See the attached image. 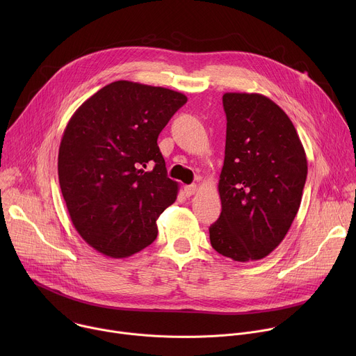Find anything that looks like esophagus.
<instances>
[{"label": "esophagus", "mask_w": 356, "mask_h": 356, "mask_svg": "<svg viewBox=\"0 0 356 356\" xmlns=\"http://www.w3.org/2000/svg\"><path fill=\"white\" fill-rule=\"evenodd\" d=\"M197 190H198V186H197V184H188V186H186V187H184V193H186V195H187V197H190V195L195 194V193H197Z\"/></svg>", "instance_id": "obj_1"}]
</instances>
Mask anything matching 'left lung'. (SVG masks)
<instances>
[{
	"label": "left lung",
	"instance_id": "obj_1",
	"mask_svg": "<svg viewBox=\"0 0 356 356\" xmlns=\"http://www.w3.org/2000/svg\"><path fill=\"white\" fill-rule=\"evenodd\" d=\"M225 158L213 248L236 262L259 261L286 236L307 179V158L287 114L258 92H225Z\"/></svg>",
	"mask_w": 356,
	"mask_h": 356
}]
</instances>
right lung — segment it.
Returning <instances> with one entry per match:
<instances>
[{"mask_svg":"<svg viewBox=\"0 0 356 356\" xmlns=\"http://www.w3.org/2000/svg\"><path fill=\"white\" fill-rule=\"evenodd\" d=\"M186 101L179 91L120 80L67 122L58 158L62 194L80 236L103 255L128 258L156 239V220L179 190L158 136Z\"/></svg>","mask_w":356,"mask_h":356,"instance_id":"obj_1","label":"right lung"}]
</instances>
